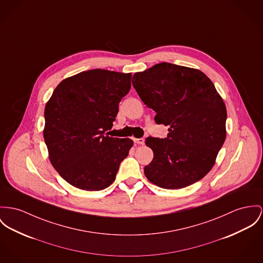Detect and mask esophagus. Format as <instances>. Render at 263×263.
I'll return each mask as SVG.
<instances>
[{
  "mask_svg": "<svg viewBox=\"0 0 263 263\" xmlns=\"http://www.w3.org/2000/svg\"><path fill=\"white\" fill-rule=\"evenodd\" d=\"M133 140H134V142H135L136 144H139V145L144 144V139H143V138H134Z\"/></svg>",
  "mask_w": 263,
  "mask_h": 263,
  "instance_id": "34e87169",
  "label": "esophagus"
}]
</instances>
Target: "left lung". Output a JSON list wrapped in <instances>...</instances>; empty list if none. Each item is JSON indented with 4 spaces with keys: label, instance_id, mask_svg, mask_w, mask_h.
I'll return each mask as SVG.
<instances>
[{
    "label": "left lung",
    "instance_id": "left-lung-1",
    "mask_svg": "<svg viewBox=\"0 0 263 263\" xmlns=\"http://www.w3.org/2000/svg\"><path fill=\"white\" fill-rule=\"evenodd\" d=\"M132 84L155 122L169 126L166 138H146L154 153L147 179L165 189L202 179L226 138V107L214 84L200 70L165 62L135 73Z\"/></svg>",
    "mask_w": 263,
    "mask_h": 263
}]
</instances>
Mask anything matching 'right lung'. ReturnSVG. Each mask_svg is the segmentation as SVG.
Masks as SVG:
<instances>
[{"mask_svg":"<svg viewBox=\"0 0 263 263\" xmlns=\"http://www.w3.org/2000/svg\"><path fill=\"white\" fill-rule=\"evenodd\" d=\"M131 73L94 69L66 78L45 107L44 139L61 177L76 188L98 191L116 177L133 141L113 138L119 103L131 88Z\"/></svg>","mask_w":263,"mask_h":263,"instance_id":"right-lung-1","label":"right lung"}]
</instances>
